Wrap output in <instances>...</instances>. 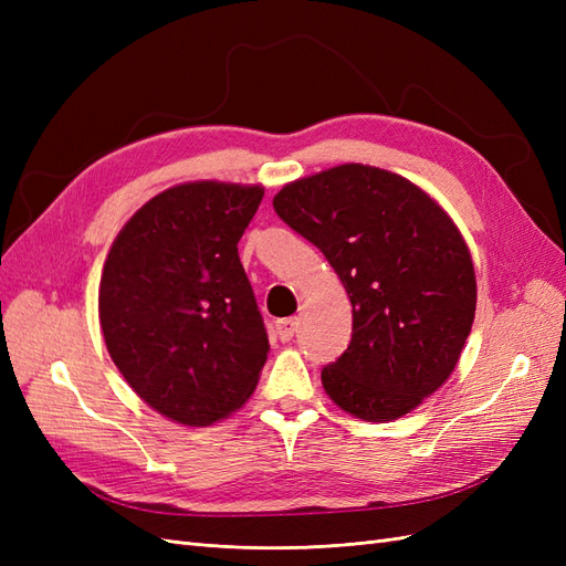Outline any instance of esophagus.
<instances>
[{"label": "esophagus", "mask_w": 566, "mask_h": 566, "mask_svg": "<svg viewBox=\"0 0 566 566\" xmlns=\"http://www.w3.org/2000/svg\"><path fill=\"white\" fill-rule=\"evenodd\" d=\"M295 331H297V318H281V321L276 323V333H279L281 342H290V339H293Z\"/></svg>", "instance_id": "obj_1"}]
</instances>
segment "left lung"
<instances>
[{
    "label": "left lung",
    "instance_id": "1",
    "mask_svg": "<svg viewBox=\"0 0 566 566\" xmlns=\"http://www.w3.org/2000/svg\"><path fill=\"white\" fill-rule=\"evenodd\" d=\"M273 210L314 243L345 285L354 333L321 370L331 401L391 422L451 378L476 310L470 248L413 181L347 163L285 184Z\"/></svg>",
    "mask_w": 566,
    "mask_h": 566
}]
</instances>
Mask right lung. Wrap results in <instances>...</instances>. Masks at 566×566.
I'll list each match as a JSON object with an SVG mask.
<instances>
[{
	"mask_svg": "<svg viewBox=\"0 0 566 566\" xmlns=\"http://www.w3.org/2000/svg\"><path fill=\"white\" fill-rule=\"evenodd\" d=\"M260 184L186 181L150 198L119 229L98 285L108 354L153 410L208 427L260 382L269 339L238 241Z\"/></svg>",
	"mask_w": 566,
	"mask_h": 566,
	"instance_id": "obj_1",
	"label": "right lung"
}]
</instances>
